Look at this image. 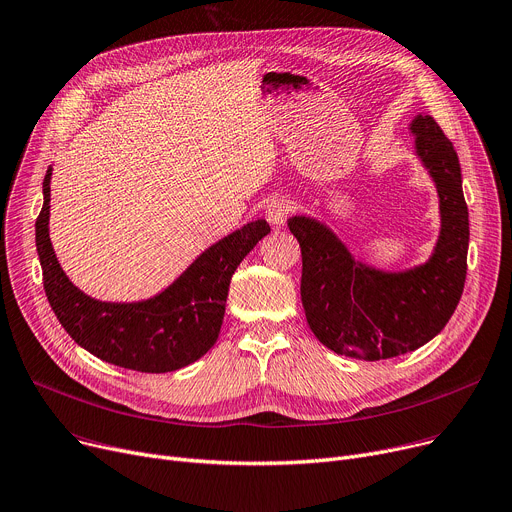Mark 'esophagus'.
Returning <instances> with one entry per match:
<instances>
[{"label": "esophagus", "instance_id": "esophagus-1", "mask_svg": "<svg viewBox=\"0 0 512 512\" xmlns=\"http://www.w3.org/2000/svg\"><path fill=\"white\" fill-rule=\"evenodd\" d=\"M292 212V203L284 197H276L274 201H269V206L265 210V218L269 220L271 226H282L288 218V214Z\"/></svg>", "mask_w": 512, "mask_h": 512}]
</instances>
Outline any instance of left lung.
Here are the masks:
<instances>
[{
	"mask_svg": "<svg viewBox=\"0 0 512 512\" xmlns=\"http://www.w3.org/2000/svg\"><path fill=\"white\" fill-rule=\"evenodd\" d=\"M407 129L438 197V238L424 263L370 265L325 222L302 214L288 220L302 251L306 323L325 348L356 360H387L422 348L445 329L463 294L469 214L457 152L430 115H416Z\"/></svg>",
	"mask_w": 512,
	"mask_h": 512,
	"instance_id": "left-lung-1",
	"label": "left lung"
}]
</instances>
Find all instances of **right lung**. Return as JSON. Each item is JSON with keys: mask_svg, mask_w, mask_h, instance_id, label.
Returning a JSON list of instances; mask_svg holds the SVG:
<instances>
[{"mask_svg": "<svg viewBox=\"0 0 512 512\" xmlns=\"http://www.w3.org/2000/svg\"><path fill=\"white\" fill-rule=\"evenodd\" d=\"M51 177L43 181V210L34 224L45 292L74 342L92 356L140 372H170L206 354L220 335L232 274L269 234L259 218L201 251L179 278L158 294L133 300H96L65 276L49 238Z\"/></svg>", "mask_w": 512, "mask_h": 512, "instance_id": "obj_1", "label": "right lung"}]
</instances>
